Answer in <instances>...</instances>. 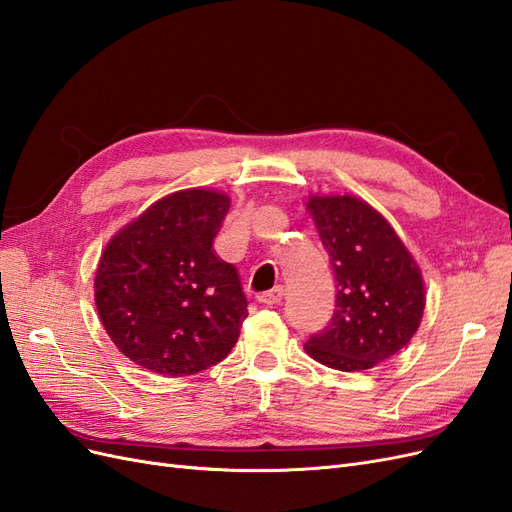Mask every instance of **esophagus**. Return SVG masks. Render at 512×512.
Listing matches in <instances>:
<instances>
[{
  "label": "esophagus",
  "instance_id": "esophagus-1",
  "mask_svg": "<svg viewBox=\"0 0 512 512\" xmlns=\"http://www.w3.org/2000/svg\"><path fill=\"white\" fill-rule=\"evenodd\" d=\"M282 294H284V288H282V286H275V288H271V290H267V292L258 294V301H260L262 305H277V303L282 301Z\"/></svg>",
  "mask_w": 512,
  "mask_h": 512
}]
</instances>
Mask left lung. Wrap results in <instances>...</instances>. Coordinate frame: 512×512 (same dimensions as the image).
Segmentation results:
<instances>
[{
	"label": "left lung",
	"mask_w": 512,
	"mask_h": 512,
	"mask_svg": "<svg viewBox=\"0 0 512 512\" xmlns=\"http://www.w3.org/2000/svg\"><path fill=\"white\" fill-rule=\"evenodd\" d=\"M337 282L335 312L307 339L314 361L361 371L408 346L423 318L425 286L397 232L365 200L312 196L307 203Z\"/></svg>",
	"instance_id": "8db88e82"
}]
</instances>
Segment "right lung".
<instances>
[{"label": "right lung", "instance_id": "1", "mask_svg": "<svg viewBox=\"0 0 512 512\" xmlns=\"http://www.w3.org/2000/svg\"><path fill=\"white\" fill-rule=\"evenodd\" d=\"M226 194L160 198L108 241L96 307L113 344L153 374L192 376L226 359L247 316L237 269L213 252Z\"/></svg>", "mask_w": 512, "mask_h": 512}]
</instances>
